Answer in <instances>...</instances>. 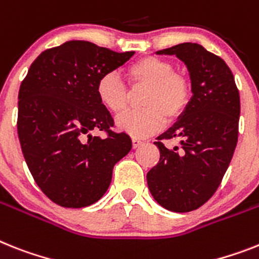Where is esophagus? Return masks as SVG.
I'll return each instance as SVG.
<instances>
[{"mask_svg":"<svg viewBox=\"0 0 259 259\" xmlns=\"http://www.w3.org/2000/svg\"><path fill=\"white\" fill-rule=\"evenodd\" d=\"M132 143H133V149H137V147H140L143 142L141 140H138V138H133V140H132Z\"/></svg>","mask_w":259,"mask_h":259,"instance_id":"esophagus-1","label":"esophagus"}]
</instances>
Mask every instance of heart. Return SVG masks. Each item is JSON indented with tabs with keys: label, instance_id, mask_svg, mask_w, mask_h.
<instances>
[{
	"label": "heart",
	"instance_id": "1",
	"mask_svg": "<svg viewBox=\"0 0 259 259\" xmlns=\"http://www.w3.org/2000/svg\"><path fill=\"white\" fill-rule=\"evenodd\" d=\"M133 87H146L142 97L143 109L130 110L116 119L117 129L136 138L156 133L183 116L191 103V82L183 73L177 72L170 60L158 56H143L132 63L126 71ZM96 95L106 110L119 114L129 103V92L114 72L103 75L97 81Z\"/></svg>",
	"mask_w": 259,
	"mask_h": 259
}]
</instances>
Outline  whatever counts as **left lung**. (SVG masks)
Segmentation results:
<instances>
[{"label":"left lung","mask_w":259,"mask_h":259,"mask_svg":"<svg viewBox=\"0 0 259 259\" xmlns=\"http://www.w3.org/2000/svg\"><path fill=\"white\" fill-rule=\"evenodd\" d=\"M156 54L186 64L192 97L183 116L154 142L160 158L147 172V186L159 205L183 213L207 203L227 172L238 138L240 93L227 63L203 46L180 43ZM163 139L180 145L168 148Z\"/></svg>","instance_id":"obj_1"}]
</instances>
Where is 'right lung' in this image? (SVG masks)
I'll return each instance as SVG.
<instances>
[{"instance_id": "1", "label": "right lung", "mask_w": 259, "mask_h": 259, "mask_svg": "<svg viewBox=\"0 0 259 259\" xmlns=\"http://www.w3.org/2000/svg\"><path fill=\"white\" fill-rule=\"evenodd\" d=\"M133 55L69 40L30 66L18 93V138L35 183L58 205L96 203L109 188L114 164L132 149L127 134L110 130L114 122L96 85ZM92 130L108 136L95 137Z\"/></svg>"}]
</instances>
